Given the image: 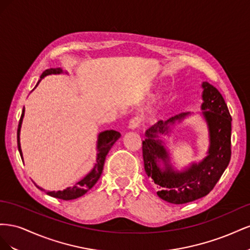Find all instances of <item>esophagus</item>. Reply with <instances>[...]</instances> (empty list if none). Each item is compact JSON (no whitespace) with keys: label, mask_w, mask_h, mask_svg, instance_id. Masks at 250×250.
Listing matches in <instances>:
<instances>
[{"label":"esophagus","mask_w":250,"mask_h":250,"mask_svg":"<svg viewBox=\"0 0 250 250\" xmlns=\"http://www.w3.org/2000/svg\"><path fill=\"white\" fill-rule=\"evenodd\" d=\"M141 125V120L139 117H133L130 121H129V124H128V127L130 128V129H135V128H138Z\"/></svg>","instance_id":"esophagus-1"}]
</instances>
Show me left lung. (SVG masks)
<instances>
[{
    "label": "left lung",
    "instance_id": "1",
    "mask_svg": "<svg viewBox=\"0 0 250 250\" xmlns=\"http://www.w3.org/2000/svg\"><path fill=\"white\" fill-rule=\"evenodd\" d=\"M202 88L201 109L209 134L208 156L202 162L192 164L185 171H174L169 153L157 139L158 134L168 133L169 126L183 120L188 112L158 121L146 131V139L143 141L146 174L160 188L158 197L170 203L184 204L204 197L213 190L230 161L231 117L228 105L219 90L208 82H202ZM160 161L165 164L164 169L160 168Z\"/></svg>",
    "mask_w": 250,
    "mask_h": 250
}]
</instances>
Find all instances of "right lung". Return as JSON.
Instances as JSON below:
<instances>
[{"label":"right lung","mask_w":250,"mask_h":250,"mask_svg":"<svg viewBox=\"0 0 250 250\" xmlns=\"http://www.w3.org/2000/svg\"><path fill=\"white\" fill-rule=\"evenodd\" d=\"M62 70L60 67H56V69H48L44 71L40 81L46 77L47 75H51V74H62ZM40 81L37 82L36 86L39 85ZM25 115V109H22L21 111V116L19 122V127H18V148L20 151L21 157L22 160V153H21V143H20V132H21V122H22V118H24ZM121 137V133L116 131V130H106L101 132L99 135H98V141H97V158H96V164L94 166V168L92 169L88 174L83 177L81 180H79L78 183L75 185L73 188H66L65 190L63 191H52V192H47L46 190H43L41 187L37 186L36 184H34L40 190L46 192L48 195L52 196V197H55L58 199H62V200H72V199H76L78 197H81V196L84 195L88 190L92 188L96 183L98 181V179L100 178L102 171H103V166H104V162L105 158H106V155L108 153V151L110 150V148L112 147L113 144L117 142V140Z\"/></svg>","instance_id":"right-lung-1"}]
</instances>
